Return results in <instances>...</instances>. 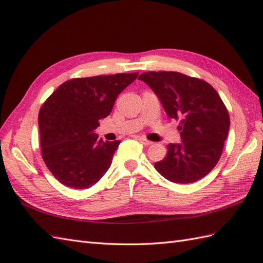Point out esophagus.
Segmentation results:
<instances>
[{
    "label": "esophagus",
    "mask_w": 263,
    "mask_h": 263,
    "mask_svg": "<svg viewBox=\"0 0 263 263\" xmlns=\"http://www.w3.org/2000/svg\"><path fill=\"white\" fill-rule=\"evenodd\" d=\"M137 139L139 140V143H142L144 146H149V145H152V144H153V143L151 142V140L146 139V138H144V137H138Z\"/></svg>",
    "instance_id": "obj_1"
}]
</instances>
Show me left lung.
Returning a JSON list of instances; mask_svg holds the SVG:
<instances>
[{
  "label": "left lung",
  "mask_w": 263,
  "mask_h": 263,
  "mask_svg": "<svg viewBox=\"0 0 263 263\" xmlns=\"http://www.w3.org/2000/svg\"><path fill=\"white\" fill-rule=\"evenodd\" d=\"M161 100L170 118L180 119V144H168L167 155L155 165L166 180L193 183L219 162L230 129L227 107L206 81L175 71H148L138 77Z\"/></svg>",
  "instance_id": "left-lung-1"
}]
</instances>
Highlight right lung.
<instances>
[{"mask_svg":"<svg viewBox=\"0 0 263 263\" xmlns=\"http://www.w3.org/2000/svg\"><path fill=\"white\" fill-rule=\"evenodd\" d=\"M138 72L74 78L63 82L39 112L41 153L61 184L76 190L92 186L109 170L119 140L104 142L95 133L117 96Z\"/></svg>","mask_w":263,"mask_h":263,"instance_id":"right-lung-1","label":"right lung"}]
</instances>
